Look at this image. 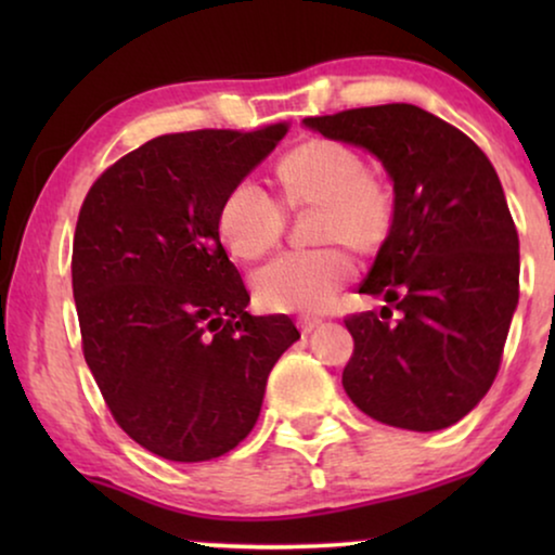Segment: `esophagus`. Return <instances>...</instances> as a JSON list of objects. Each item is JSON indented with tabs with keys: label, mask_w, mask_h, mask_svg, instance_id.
Instances as JSON below:
<instances>
[{
	"label": "esophagus",
	"mask_w": 555,
	"mask_h": 555,
	"mask_svg": "<svg viewBox=\"0 0 555 555\" xmlns=\"http://www.w3.org/2000/svg\"><path fill=\"white\" fill-rule=\"evenodd\" d=\"M321 323H323V321H321V318H318V315H300V318H298V325H300L302 333H313Z\"/></svg>",
	"instance_id": "1"
}]
</instances>
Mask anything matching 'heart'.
<instances>
[{
	"label": "heart",
	"mask_w": 555,
	"mask_h": 555,
	"mask_svg": "<svg viewBox=\"0 0 555 555\" xmlns=\"http://www.w3.org/2000/svg\"><path fill=\"white\" fill-rule=\"evenodd\" d=\"M280 202L253 181H240L224 194L217 211L222 242L242 260H260L285 237L286 207L293 215L315 209L310 242L325 245L287 253L255 272L253 291L272 313L325 310L353 275L356 255H376L397 227V189L382 166L340 139H306L275 164Z\"/></svg>",
	"instance_id": "heart-1"
}]
</instances>
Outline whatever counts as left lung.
I'll list each match as a JSON object with an SVG mask.
<instances>
[{"instance_id":"1","label":"left lung","mask_w":555,"mask_h":555,"mask_svg":"<svg viewBox=\"0 0 555 555\" xmlns=\"http://www.w3.org/2000/svg\"><path fill=\"white\" fill-rule=\"evenodd\" d=\"M302 124L369 149L397 189V227L359 287L386 306L344 321L353 336L344 389L389 427H452L495 382L520 293L518 230L495 166L460 128L409 103Z\"/></svg>"}]
</instances>
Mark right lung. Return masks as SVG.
Segmentation results:
<instances>
[{
  "label": "right lung",
  "instance_id": "1",
  "mask_svg": "<svg viewBox=\"0 0 555 555\" xmlns=\"http://www.w3.org/2000/svg\"><path fill=\"white\" fill-rule=\"evenodd\" d=\"M202 128L151 139L108 166L82 202L73 295L82 356L113 420L171 462L234 450L260 416L280 356L300 338L287 315H249L217 211L280 141Z\"/></svg>",
  "mask_w": 555,
  "mask_h": 555
}]
</instances>
